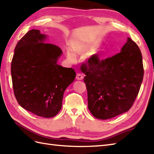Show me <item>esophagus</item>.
Returning <instances> with one entry per match:
<instances>
[{"label": "esophagus", "mask_w": 154, "mask_h": 154, "mask_svg": "<svg viewBox=\"0 0 154 154\" xmlns=\"http://www.w3.org/2000/svg\"><path fill=\"white\" fill-rule=\"evenodd\" d=\"M76 79L79 80V81L83 80V75L81 73H77V75H76Z\"/></svg>", "instance_id": "obj_1"}]
</instances>
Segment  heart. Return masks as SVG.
<instances>
[{"label":"heart","instance_id":"1","mask_svg":"<svg viewBox=\"0 0 154 154\" xmlns=\"http://www.w3.org/2000/svg\"><path fill=\"white\" fill-rule=\"evenodd\" d=\"M98 44L96 42H77L73 45V51L79 54H87L94 51L97 47ZM92 55V53L88 54V56ZM67 56L71 62H75L76 60V56L73 51L70 49L67 51Z\"/></svg>","mask_w":154,"mask_h":154}]
</instances>
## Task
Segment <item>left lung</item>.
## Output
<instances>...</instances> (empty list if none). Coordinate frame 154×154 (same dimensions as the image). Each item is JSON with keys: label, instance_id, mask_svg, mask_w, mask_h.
<instances>
[{"label": "left lung", "instance_id": "left-lung-1", "mask_svg": "<svg viewBox=\"0 0 154 154\" xmlns=\"http://www.w3.org/2000/svg\"><path fill=\"white\" fill-rule=\"evenodd\" d=\"M85 74L88 108L92 116L108 119L127 112L133 106L144 77L142 56L129 37L117 54L100 60L92 56L82 63Z\"/></svg>", "mask_w": 154, "mask_h": 154}]
</instances>
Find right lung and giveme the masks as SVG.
Instances as JSON below:
<instances>
[{
	"mask_svg": "<svg viewBox=\"0 0 154 154\" xmlns=\"http://www.w3.org/2000/svg\"><path fill=\"white\" fill-rule=\"evenodd\" d=\"M46 35L31 29L17 42L11 63L14 96L23 108L46 118L56 116L62 106L64 91L76 73L57 64L62 51L44 42Z\"/></svg>",
	"mask_w": 154,
	"mask_h": 154,
	"instance_id": "right-lung-1",
	"label": "right lung"
}]
</instances>
